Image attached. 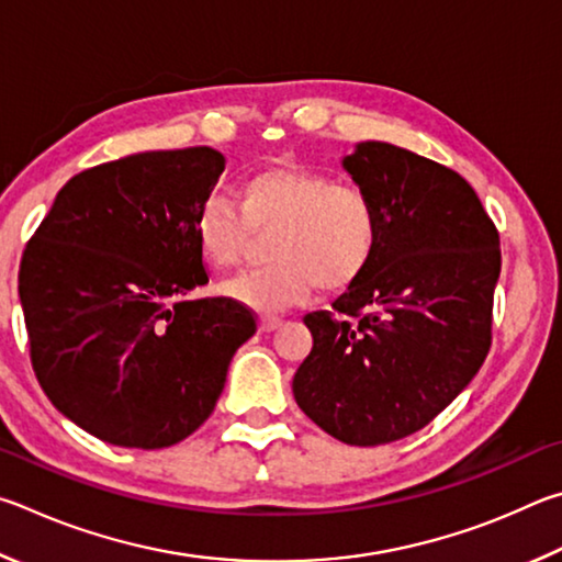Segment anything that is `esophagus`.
I'll return each mask as SVG.
<instances>
[{
    "label": "esophagus",
    "mask_w": 562,
    "mask_h": 562,
    "mask_svg": "<svg viewBox=\"0 0 562 562\" xmlns=\"http://www.w3.org/2000/svg\"><path fill=\"white\" fill-rule=\"evenodd\" d=\"M281 318L279 316H261V321H259V328L263 330V333H269V330H276L281 326Z\"/></svg>",
    "instance_id": "esophagus-1"
}]
</instances>
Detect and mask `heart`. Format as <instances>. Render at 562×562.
I'll return each instance as SVG.
<instances>
[{
	"label": "heart",
	"instance_id": "1",
	"mask_svg": "<svg viewBox=\"0 0 562 562\" xmlns=\"http://www.w3.org/2000/svg\"><path fill=\"white\" fill-rule=\"evenodd\" d=\"M276 232L271 263L234 276L226 296L256 311H279L308 296L316 286H350L378 246V212L370 196L350 182L301 165H269L239 187V206L224 196H206L194 214V236L204 259L234 266L251 239V229Z\"/></svg>",
	"mask_w": 562,
	"mask_h": 562
}]
</instances>
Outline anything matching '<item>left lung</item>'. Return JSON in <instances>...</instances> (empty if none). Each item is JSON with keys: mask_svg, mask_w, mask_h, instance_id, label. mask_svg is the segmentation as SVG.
Returning a JSON list of instances; mask_svg holds the SVG:
<instances>
[{"mask_svg": "<svg viewBox=\"0 0 562 562\" xmlns=\"http://www.w3.org/2000/svg\"><path fill=\"white\" fill-rule=\"evenodd\" d=\"M342 167L375 204L378 246L333 311L303 316L313 348L293 397L330 437L378 447L427 427L484 366L501 246L449 167L375 140Z\"/></svg>", "mask_w": 562, "mask_h": 562, "instance_id": "1", "label": "left lung"}]
</instances>
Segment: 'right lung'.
I'll return each instance as SVG.
<instances>
[{
    "mask_svg": "<svg viewBox=\"0 0 562 562\" xmlns=\"http://www.w3.org/2000/svg\"><path fill=\"white\" fill-rule=\"evenodd\" d=\"M224 172L212 147L121 157L58 190L19 263L36 380L52 405L115 447H172L212 415L256 333L210 281L194 214Z\"/></svg>",
    "mask_w": 562,
    "mask_h": 562,
    "instance_id": "1",
    "label": "right lung"
}]
</instances>
